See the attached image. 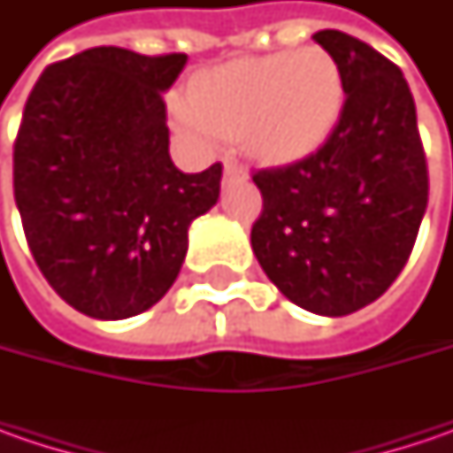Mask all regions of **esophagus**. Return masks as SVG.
I'll return each instance as SVG.
<instances>
[{
  "mask_svg": "<svg viewBox=\"0 0 453 453\" xmlns=\"http://www.w3.org/2000/svg\"><path fill=\"white\" fill-rule=\"evenodd\" d=\"M224 179H226V181L247 179V171H244V165H239L236 161H226V164H224Z\"/></svg>",
  "mask_w": 453,
  "mask_h": 453,
  "instance_id": "1",
  "label": "esophagus"
}]
</instances>
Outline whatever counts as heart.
I'll use <instances>...</instances> for the list:
<instances>
[{"label": "heart", "mask_w": 453, "mask_h": 453, "mask_svg": "<svg viewBox=\"0 0 453 453\" xmlns=\"http://www.w3.org/2000/svg\"><path fill=\"white\" fill-rule=\"evenodd\" d=\"M342 103L335 60L320 47H307L221 65L191 82L173 113L203 146L242 138L254 158L292 164L333 135Z\"/></svg>", "instance_id": "heart-1"}]
</instances>
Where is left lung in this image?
Listing matches in <instances>:
<instances>
[{
  "label": "left lung",
  "instance_id": "8db88e82",
  "mask_svg": "<svg viewBox=\"0 0 453 453\" xmlns=\"http://www.w3.org/2000/svg\"><path fill=\"white\" fill-rule=\"evenodd\" d=\"M312 40L342 75V115L315 153L254 171L262 214L252 250L288 300L342 318L378 300L406 267L428 168L403 73L338 29Z\"/></svg>",
  "mask_w": 453,
  "mask_h": 453
}]
</instances>
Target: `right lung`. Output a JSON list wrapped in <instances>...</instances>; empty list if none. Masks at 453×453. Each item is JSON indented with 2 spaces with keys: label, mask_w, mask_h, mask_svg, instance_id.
I'll return each mask as SVG.
<instances>
[{
  "label": "right lung",
  "mask_w": 453,
  "mask_h": 453,
  "mask_svg": "<svg viewBox=\"0 0 453 453\" xmlns=\"http://www.w3.org/2000/svg\"><path fill=\"white\" fill-rule=\"evenodd\" d=\"M186 55L93 47L44 70L14 141V201L37 267L78 312L126 320L179 277L188 226L219 199L221 164L168 156L164 93Z\"/></svg>",
  "instance_id": "1"
}]
</instances>
